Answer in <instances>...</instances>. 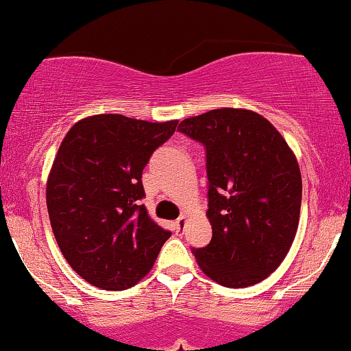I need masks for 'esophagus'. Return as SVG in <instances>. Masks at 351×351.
Listing matches in <instances>:
<instances>
[{
	"label": "esophagus",
	"mask_w": 351,
	"mask_h": 351,
	"mask_svg": "<svg viewBox=\"0 0 351 351\" xmlns=\"http://www.w3.org/2000/svg\"><path fill=\"white\" fill-rule=\"evenodd\" d=\"M186 219H188V217H186V215H181L180 219L176 220V228H178V232H181V230H183L184 223H186Z\"/></svg>",
	"instance_id": "1"
}]
</instances>
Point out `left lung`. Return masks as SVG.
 <instances>
[{
	"mask_svg": "<svg viewBox=\"0 0 351 351\" xmlns=\"http://www.w3.org/2000/svg\"><path fill=\"white\" fill-rule=\"evenodd\" d=\"M178 130L207 152L212 239L193 250L199 267L228 288L263 282L298 230L303 184L293 150L269 119L245 108L210 110Z\"/></svg>",
	"mask_w": 351,
	"mask_h": 351,
	"instance_id": "1",
	"label": "left lung"
}]
</instances>
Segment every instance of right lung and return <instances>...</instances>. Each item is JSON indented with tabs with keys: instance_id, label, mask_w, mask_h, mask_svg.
<instances>
[{
	"instance_id": "1",
	"label": "right lung",
	"mask_w": 351,
	"mask_h": 351,
	"mask_svg": "<svg viewBox=\"0 0 351 351\" xmlns=\"http://www.w3.org/2000/svg\"><path fill=\"white\" fill-rule=\"evenodd\" d=\"M178 119L94 114L66 132L47 180V207L64 259L101 290H126L154 267L171 232L150 219L143 170Z\"/></svg>"
}]
</instances>
